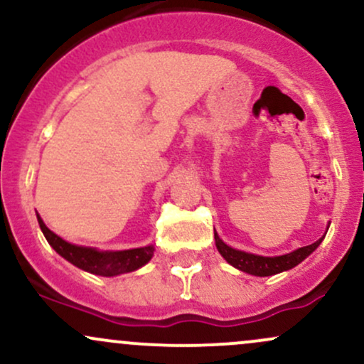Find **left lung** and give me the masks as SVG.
<instances>
[{
	"instance_id": "1",
	"label": "left lung",
	"mask_w": 364,
	"mask_h": 364,
	"mask_svg": "<svg viewBox=\"0 0 364 364\" xmlns=\"http://www.w3.org/2000/svg\"><path fill=\"white\" fill-rule=\"evenodd\" d=\"M215 237V246L219 250V253L225 258V262L231 263L236 269L243 270L246 274L258 275V277H267V275H274L279 272H284V270H289L292 267H296L298 263H301L304 258L308 257L311 252H315L318 248L323 237H320L316 243L303 246V248H298L296 252L282 255V257H260V255H252L246 252H240V250L231 248L217 236L214 231Z\"/></svg>"
}]
</instances>
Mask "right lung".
Instances as JSON below:
<instances>
[{
	"mask_svg": "<svg viewBox=\"0 0 364 364\" xmlns=\"http://www.w3.org/2000/svg\"><path fill=\"white\" fill-rule=\"evenodd\" d=\"M41 229H43L48 243L66 258L70 263H73L78 269L85 270V272L104 275V277H112V275L133 272V270L140 269L145 265L154 255V246H145V248L135 250H124V252H97L94 248H85V246H77L72 243H66L60 236L54 235L51 229L46 228L39 215Z\"/></svg>",
	"mask_w": 364,
	"mask_h": 364,
	"instance_id": "right-lung-1",
	"label": "right lung"
}]
</instances>
